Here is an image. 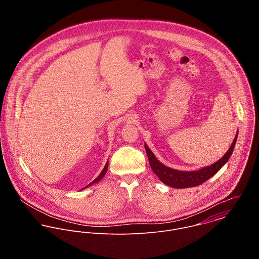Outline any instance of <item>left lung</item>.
I'll return each mask as SVG.
<instances>
[{
	"label": "left lung",
	"mask_w": 259,
	"mask_h": 259,
	"mask_svg": "<svg viewBox=\"0 0 259 259\" xmlns=\"http://www.w3.org/2000/svg\"><path fill=\"white\" fill-rule=\"evenodd\" d=\"M237 135H238V131L228 150L220 160H218L217 162L208 166H204L198 170H192V171H183V170H178V169H174L168 166H165L155 157V155L149 149L147 144H145V148L148 154L150 167L152 171L160 180V182L174 188H186V187L202 185L211 177H213L217 172H219V170L228 161L233 151V148L235 147L236 140H237Z\"/></svg>",
	"instance_id": "1"
}]
</instances>
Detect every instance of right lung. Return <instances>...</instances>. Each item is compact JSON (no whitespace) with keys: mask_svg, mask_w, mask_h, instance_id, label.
<instances>
[{"mask_svg":"<svg viewBox=\"0 0 259 259\" xmlns=\"http://www.w3.org/2000/svg\"><path fill=\"white\" fill-rule=\"evenodd\" d=\"M108 166H109V160L107 161V163H106V165H105V167H104V169L102 170V172L99 175V177L95 180V181H93L91 184H89V185H87V186H84L83 188H81V189H84V188H87V187H89V186H91V185H95V184H98L104 177H105V175L107 174V171H108ZM80 189V190H81Z\"/></svg>","mask_w":259,"mask_h":259,"instance_id":"right-lung-1","label":"right lung"}]
</instances>
